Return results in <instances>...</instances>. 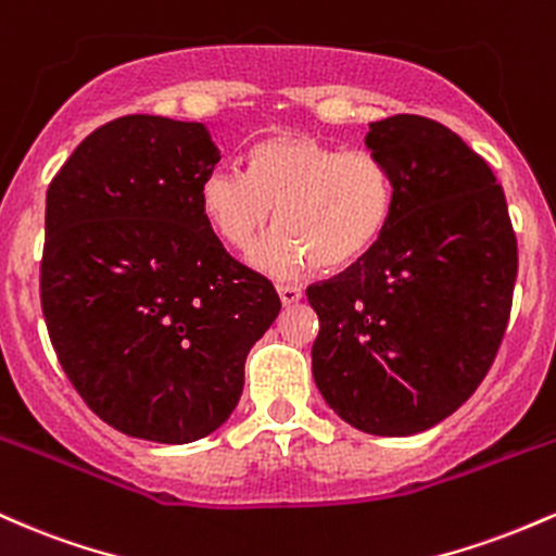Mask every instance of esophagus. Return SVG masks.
Masks as SVG:
<instances>
[{"instance_id":"34e87169","label":"esophagus","mask_w":556,"mask_h":556,"mask_svg":"<svg viewBox=\"0 0 556 556\" xmlns=\"http://www.w3.org/2000/svg\"><path fill=\"white\" fill-rule=\"evenodd\" d=\"M276 289H278L280 302H283V304H294V302H299V299H302V289H299V286H294V283H278Z\"/></svg>"}]
</instances>
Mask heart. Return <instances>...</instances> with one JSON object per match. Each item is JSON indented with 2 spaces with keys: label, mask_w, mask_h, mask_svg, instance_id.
Instances as JSON below:
<instances>
[{
  "label": "heart",
  "mask_w": 556,
  "mask_h": 556,
  "mask_svg": "<svg viewBox=\"0 0 556 556\" xmlns=\"http://www.w3.org/2000/svg\"><path fill=\"white\" fill-rule=\"evenodd\" d=\"M210 228L273 278H291L315 262L341 270L383 239L396 210L389 162L370 149H341L312 134H278L249 154V173L217 165L199 184Z\"/></svg>",
  "instance_id": "heart-1"
}]
</instances>
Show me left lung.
Masks as SVG:
<instances>
[{
	"mask_svg": "<svg viewBox=\"0 0 556 556\" xmlns=\"http://www.w3.org/2000/svg\"><path fill=\"white\" fill-rule=\"evenodd\" d=\"M396 210L344 273L307 286L312 376L341 420L376 435L433 428L476 394L513 309L517 239L502 184L454 130L420 115L370 123Z\"/></svg>",
	"mask_w": 556,
	"mask_h": 556,
	"instance_id": "left-lung-1",
	"label": "left lung"
}]
</instances>
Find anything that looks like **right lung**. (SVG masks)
<instances>
[{
    "instance_id": "right-lung-1",
    "label": "right lung",
    "mask_w": 556,
    "mask_h": 556,
    "mask_svg": "<svg viewBox=\"0 0 556 556\" xmlns=\"http://www.w3.org/2000/svg\"><path fill=\"white\" fill-rule=\"evenodd\" d=\"M220 162L202 123L126 115L78 143L47 191L41 309L73 389L134 439L189 444L239 404L280 312L199 207Z\"/></svg>"
}]
</instances>
